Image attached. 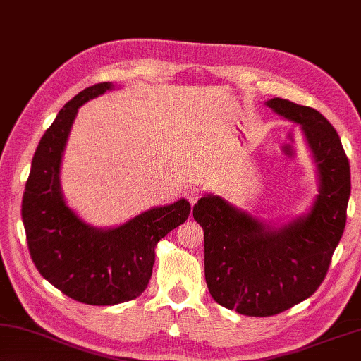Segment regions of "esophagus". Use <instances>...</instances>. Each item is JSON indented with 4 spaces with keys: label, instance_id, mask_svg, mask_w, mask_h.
I'll use <instances>...</instances> for the list:
<instances>
[{
    "label": "esophagus",
    "instance_id": "obj_1",
    "mask_svg": "<svg viewBox=\"0 0 361 361\" xmlns=\"http://www.w3.org/2000/svg\"><path fill=\"white\" fill-rule=\"evenodd\" d=\"M185 195H186V199L189 200L191 205H195L197 200L202 197V192H200V189H197V188H188Z\"/></svg>",
    "mask_w": 361,
    "mask_h": 361
}]
</instances>
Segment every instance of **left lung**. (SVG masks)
Wrapping results in <instances>:
<instances>
[{
  "instance_id": "1",
  "label": "left lung",
  "mask_w": 361,
  "mask_h": 361,
  "mask_svg": "<svg viewBox=\"0 0 361 361\" xmlns=\"http://www.w3.org/2000/svg\"><path fill=\"white\" fill-rule=\"evenodd\" d=\"M267 106L300 124L316 158L320 192L311 213L274 231L216 195L194 207L209 293L252 317L283 312L319 289L343 237L350 195L349 159L331 123L316 109L281 97Z\"/></svg>"
}]
</instances>
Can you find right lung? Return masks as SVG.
<instances>
[{"label": "right lung", "mask_w": 361, "mask_h": 361, "mask_svg": "<svg viewBox=\"0 0 361 361\" xmlns=\"http://www.w3.org/2000/svg\"><path fill=\"white\" fill-rule=\"evenodd\" d=\"M110 88L109 82L96 83L60 110L39 142L22 200L26 241L37 271L72 300L96 306L139 297L152 278L154 246L191 213L189 202L181 199L116 228L97 231L64 203L60 164L77 110Z\"/></svg>", "instance_id": "right-lung-1"}]
</instances>
